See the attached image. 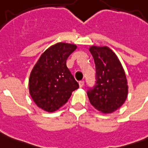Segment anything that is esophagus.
I'll list each match as a JSON object with an SVG mask.
<instances>
[{
	"instance_id": "34e87169",
	"label": "esophagus",
	"mask_w": 148,
	"mask_h": 148,
	"mask_svg": "<svg viewBox=\"0 0 148 148\" xmlns=\"http://www.w3.org/2000/svg\"><path fill=\"white\" fill-rule=\"evenodd\" d=\"M84 81H79V86H80L81 88L84 87Z\"/></svg>"
}]
</instances>
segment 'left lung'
Returning a JSON list of instances; mask_svg holds the SVG:
<instances>
[{
	"instance_id": "8db88e82",
	"label": "left lung",
	"mask_w": 148,
	"mask_h": 148,
	"mask_svg": "<svg viewBox=\"0 0 148 148\" xmlns=\"http://www.w3.org/2000/svg\"><path fill=\"white\" fill-rule=\"evenodd\" d=\"M96 68V84L88 88L90 103L104 114L112 113L124 103L128 86L126 75L117 55L108 47H90Z\"/></svg>"
}]
</instances>
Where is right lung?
I'll use <instances>...</instances> for the list:
<instances>
[{
  "mask_svg": "<svg viewBox=\"0 0 148 148\" xmlns=\"http://www.w3.org/2000/svg\"><path fill=\"white\" fill-rule=\"evenodd\" d=\"M75 45L58 43L41 54L29 78V92L34 103L47 112H53L67 103L78 83L67 68V58Z\"/></svg>",
  "mask_w": 148,
  "mask_h": 148,
  "instance_id": "add662e5",
  "label": "right lung"
}]
</instances>
